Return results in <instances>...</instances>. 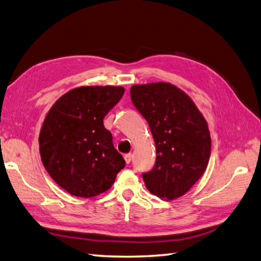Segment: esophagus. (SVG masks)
Masks as SVG:
<instances>
[{
	"mask_svg": "<svg viewBox=\"0 0 261 261\" xmlns=\"http://www.w3.org/2000/svg\"><path fill=\"white\" fill-rule=\"evenodd\" d=\"M124 160H125V163L129 164L131 162V160H132V154H131V153H128V154H125L124 155Z\"/></svg>",
	"mask_w": 261,
	"mask_h": 261,
	"instance_id": "esophagus-1",
	"label": "esophagus"
}]
</instances>
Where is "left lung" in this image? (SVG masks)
<instances>
[{
    "label": "left lung",
    "mask_w": 261,
    "mask_h": 261,
    "mask_svg": "<svg viewBox=\"0 0 261 261\" xmlns=\"http://www.w3.org/2000/svg\"><path fill=\"white\" fill-rule=\"evenodd\" d=\"M130 95L155 142V164L142 174L146 189L164 199L181 197L210 161L212 141L206 120L184 91L168 83L132 86Z\"/></svg>",
    "instance_id": "8db88e82"
}]
</instances>
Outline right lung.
I'll use <instances>...</instances> for the list:
<instances>
[{"instance_id": "right-lung-1", "label": "right lung", "mask_w": 261, "mask_h": 261, "mask_svg": "<svg viewBox=\"0 0 261 261\" xmlns=\"http://www.w3.org/2000/svg\"><path fill=\"white\" fill-rule=\"evenodd\" d=\"M123 93V87H79L59 98L46 116L39 133L42 162L69 194H101L124 168V159L103 125V118Z\"/></svg>"}]
</instances>
